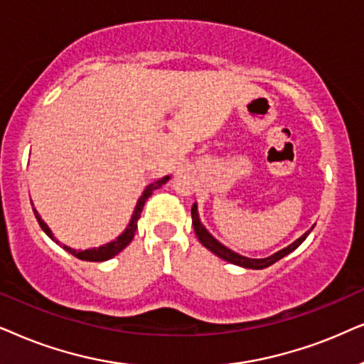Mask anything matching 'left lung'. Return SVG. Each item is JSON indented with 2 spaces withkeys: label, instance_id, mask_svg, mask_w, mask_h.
<instances>
[{
  "label": "left lung",
  "instance_id": "8db88e82",
  "mask_svg": "<svg viewBox=\"0 0 364 364\" xmlns=\"http://www.w3.org/2000/svg\"><path fill=\"white\" fill-rule=\"evenodd\" d=\"M191 218H193V226H195V232H196L198 240H200V243H201L203 246H205L206 250H210L211 253H215V255L218 256V258L225 259V261H228V263L238 264V266H241V268H250V269H263V268H268V266L274 264L276 261H279L281 258H284V256L289 255V253H291V251L296 250L298 246L301 245L303 241L308 238V235H309V232H311V230L314 228V226H313L311 230L304 232L301 238H298L296 241H294V243L287 246V248L279 250L278 253L268 256V258H248V256H243V255H240V253H235V251H232V250L226 248L225 245H221L220 241H218V240L215 238V236H213L211 232L208 231L205 226H203V223H201V220H200V215H198V205H196V203H195V205H193V208H191Z\"/></svg>",
  "mask_w": 364,
  "mask_h": 364
}]
</instances>
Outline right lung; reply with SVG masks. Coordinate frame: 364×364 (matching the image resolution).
I'll return each instance as SVG.
<instances>
[{"label":"right lung","instance_id":"obj_1","mask_svg":"<svg viewBox=\"0 0 364 364\" xmlns=\"http://www.w3.org/2000/svg\"><path fill=\"white\" fill-rule=\"evenodd\" d=\"M169 178H171V176H164V178L158 179V181H154V183H151V185H148L146 188H144L143 195L139 196L136 206H134L132 220H129L128 226L124 228V231L121 232V235L116 240L109 241V243H106V245H101V246H98V248L75 250V248H70V246H66V245H60V241L55 238V235H53L51 230H50V228H48L46 223L41 220L40 213H38L35 208H33V211H35V216H36L38 223H40L41 230L45 231L46 235L50 236L53 241H55V243L60 245L63 250H66L68 253H71L73 256H76V258H80V259H83V261H108V259L113 258V256L118 255L119 251H123L129 243H132V240H133V236H134V231H136V228H138V220H139V216H141L144 203H146V200H148L149 196H151V193L154 190H158V188H161L164 183H168Z\"/></svg>","mask_w":364,"mask_h":364}]
</instances>
